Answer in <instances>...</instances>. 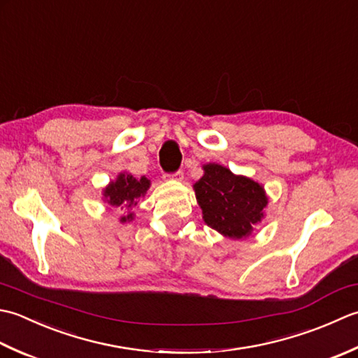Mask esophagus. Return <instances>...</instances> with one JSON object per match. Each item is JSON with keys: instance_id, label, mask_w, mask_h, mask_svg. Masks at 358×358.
I'll use <instances>...</instances> for the list:
<instances>
[{"instance_id": "1", "label": "esophagus", "mask_w": 358, "mask_h": 358, "mask_svg": "<svg viewBox=\"0 0 358 358\" xmlns=\"http://www.w3.org/2000/svg\"><path fill=\"white\" fill-rule=\"evenodd\" d=\"M166 179H170V180H178V182H180L182 179H184V173H182V171L179 170V171L173 173V174H166Z\"/></svg>"}]
</instances>
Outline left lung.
<instances>
[{
  "mask_svg": "<svg viewBox=\"0 0 358 358\" xmlns=\"http://www.w3.org/2000/svg\"><path fill=\"white\" fill-rule=\"evenodd\" d=\"M202 170L193 189L203 222L225 238H249L266 216L264 185L215 162L202 165Z\"/></svg>",
  "mask_w": 358,
  "mask_h": 358,
  "instance_id": "left-lung-1",
  "label": "left lung"
}]
</instances>
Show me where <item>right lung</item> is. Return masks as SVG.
<instances>
[{
    "mask_svg": "<svg viewBox=\"0 0 358 358\" xmlns=\"http://www.w3.org/2000/svg\"><path fill=\"white\" fill-rule=\"evenodd\" d=\"M151 187V180L145 176L134 178L133 174L128 171H120L117 178L109 180V184L101 189L103 194V202L114 208L127 210V213L120 216V222H131L134 221V211L133 207L137 203V199L145 198V194Z\"/></svg>",
    "mask_w": 358,
    "mask_h": 358,
    "instance_id": "add662e5",
    "label": "right lung"
}]
</instances>
